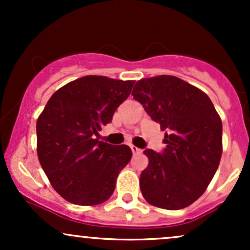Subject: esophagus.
<instances>
[{
    "instance_id": "obj_1",
    "label": "esophagus",
    "mask_w": 250,
    "mask_h": 250,
    "mask_svg": "<svg viewBox=\"0 0 250 250\" xmlns=\"http://www.w3.org/2000/svg\"><path fill=\"white\" fill-rule=\"evenodd\" d=\"M130 149H131V151H133V154H140L142 151L141 149L135 147V146H130Z\"/></svg>"
}]
</instances>
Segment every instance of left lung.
Wrapping results in <instances>:
<instances>
[{
  "label": "left lung",
  "instance_id": "obj_1",
  "mask_svg": "<svg viewBox=\"0 0 250 250\" xmlns=\"http://www.w3.org/2000/svg\"><path fill=\"white\" fill-rule=\"evenodd\" d=\"M131 95L165 130L162 153L146 149L140 176L145 200L179 210L206 191L222 155V122L207 94L179 77L160 75L136 82Z\"/></svg>",
  "mask_w": 250,
  "mask_h": 250
}]
</instances>
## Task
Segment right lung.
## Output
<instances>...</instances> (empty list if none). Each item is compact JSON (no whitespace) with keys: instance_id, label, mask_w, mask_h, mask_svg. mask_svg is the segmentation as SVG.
<instances>
[{"instance_id":"add662e5","label":"right lung","mask_w":250,"mask_h":250,"mask_svg":"<svg viewBox=\"0 0 250 250\" xmlns=\"http://www.w3.org/2000/svg\"><path fill=\"white\" fill-rule=\"evenodd\" d=\"M135 81L89 75L53 94L37 119V156L51 186L80 206L107 201L131 159L125 145L99 141L103 125L130 95Z\"/></svg>"}]
</instances>
